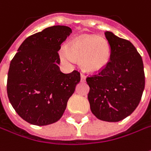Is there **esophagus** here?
<instances>
[{"instance_id": "1", "label": "esophagus", "mask_w": 151, "mask_h": 151, "mask_svg": "<svg viewBox=\"0 0 151 151\" xmlns=\"http://www.w3.org/2000/svg\"><path fill=\"white\" fill-rule=\"evenodd\" d=\"M81 81H83H83H85V79H86V76H85V74H83V73H81Z\"/></svg>"}]
</instances>
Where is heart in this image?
Returning <instances> with one entry per match:
<instances>
[{"mask_svg": "<svg viewBox=\"0 0 151 151\" xmlns=\"http://www.w3.org/2000/svg\"><path fill=\"white\" fill-rule=\"evenodd\" d=\"M60 58L68 63H73V58L80 60L83 69L95 73L107 66L110 58V46L101 37L83 36L71 42L59 50Z\"/></svg>", "mask_w": 151, "mask_h": 151, "instance_id": "heart-1", "label": "heart"}]
</instances>
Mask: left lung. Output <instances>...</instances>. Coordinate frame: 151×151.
<instances>
[{"label":"left lung","instance_id":"obj_1","mask_svg":"<svg viewBox=\"0 0 151 151\" xmlns=\"http://www.w3.org/2000/svg\"><path fill=\"white\" fill-rule=\"evenodd\" d=\"M105 37L110 46V58L97 74L88 77V99L99 119L118 122L137 108L145 88L142 58L134 46L111 32Z\"/></svg>","mask_w":151,"mask_h":151}]
</instances>
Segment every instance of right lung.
Segmentation results:
<instances>
[{
	"mask_svg": "<svg viewBox=\"0 0 151 151\" xmlns=\"http://www.w3.org/2000/svg\"><path fill=\"white\" fill-rule=\"evenodd\" d=\"M72 33L66 26H53L24 40L10 63L7 95L14 109L35 125L57 122L80 82V73L60 70L61 44Z\"/></svg>",
	"mask_w": 151,
	"mask_h": 151,
	"instance_id": "1",
	"label": "right lung"
}]
</instances>
